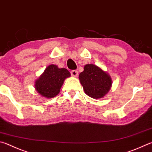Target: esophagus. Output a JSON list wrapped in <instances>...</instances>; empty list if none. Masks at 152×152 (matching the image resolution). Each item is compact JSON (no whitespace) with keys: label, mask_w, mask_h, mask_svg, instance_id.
<instances>
[{"label":"esophagus","mask_w":152,"mask_h":152,"mask_svg":"<svg viewBox=\"0 0 152 152\" xmlns=\"http://www.w3.org/2000/svg\"><path fill=\"white\" fill-rule=\"evenodd\" d=\"M70 73H71V75L72 76L76 77L77 76H78V72L77 71V70H72L70 72Z\"/></svg>","instance_id":"1"}]
</instances>
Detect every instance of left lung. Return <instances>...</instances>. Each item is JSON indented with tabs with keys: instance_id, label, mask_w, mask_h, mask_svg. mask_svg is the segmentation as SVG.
<instances>
[{
	"instance_id": "left-lung-1",
	"label": "left lung",
	"mask_w": 152,
	"mask_h": 152,
	"mask_svg": "<svg viewBox=\"0 0 152 152\" xmlns=\"http://www.w3.org/2000/svg\"><path fill=\"white\" fill-rule=\"evenodd\" d=\"M79 79L85 93L95 99L102 98L110 89L112 80L101 68L94 64H86L80 74Z\"/></svg>"
}]
</instances>
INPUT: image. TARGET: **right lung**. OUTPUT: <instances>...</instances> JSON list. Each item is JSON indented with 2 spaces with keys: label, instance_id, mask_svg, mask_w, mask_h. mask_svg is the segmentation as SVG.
<instances>
[{
  "label": "right lung",
  "instance_id": "obj_1",
  "mask_svg": "<svg viewBox=\"0 0 152 152\" xmlns=\"http://www.w3.org/2000/svg\"><path fill=\"white\" fill-rule=\"evenodd\" d=\"M70 76L67 69L58 68L57 66L51 64L35 82V88L44 97L54 98L60 92L64 80Z\"/></svg>",
  "mask_w": 152,
  "mask_h": 152
}]
</instances>
